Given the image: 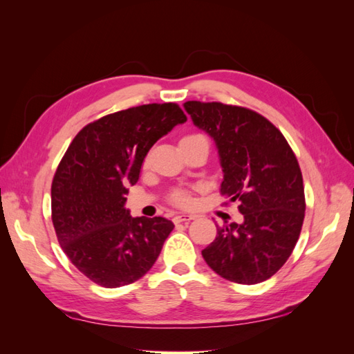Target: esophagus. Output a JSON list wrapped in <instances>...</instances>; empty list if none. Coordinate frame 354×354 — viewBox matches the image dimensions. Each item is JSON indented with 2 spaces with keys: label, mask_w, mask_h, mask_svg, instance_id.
<instances>
[{
  "label": "esophagus",
  "mask_w": 354,
  "mask_h": 354,
  "mask_svg": "<svg viewBox=\"0 0 354 354\" xmlns=\"http://www.w3.org/2000/svg\"><path fill=\"white\" fill-rule=\"evenodd\" d=\"M195 217L196 216H194V214H177L174 217V223H186V221L194 220Z\"/></svg>",
  "instance_id": "1"
}]
</instances>
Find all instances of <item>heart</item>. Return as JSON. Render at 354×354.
<instances>
[{"instance_id":"b5f03b06","label":"heart","mask_w":354,"mask_h":354,"mask_svg":"<svg viewBox=\"0 0 354 354\" xmlns=\"http://www.w3.org/2000/svg\"><path fill=\"white\" fill-rule=\"evenodd\" d=\"M196 137H202L201 134H189L185 136L181 140H185V138H196ZM171 201H173L176 205L178 207H190L192 203H194V198H192V194L186 189H177L173 192V195H171Z\"/></svg>"}]
</instances>
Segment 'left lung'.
<instances>
[{
    "label": "left lung",
    "mask_w": 354,
    "mask_h": 354,
    "mask_svg": "<svg viewBox=\"0 0 354 354\" xmlns=\"http://www.w3.org/2000/svg\"><path fill=\"white\" fill-rule=\"evenodd\" d=\"M185 109L216 142L220 192L243 216L241 224L217 227L203 260L230 282H264L286 263L303 227L306 198L295 153L267 118L248 108L190 100Z\"/></svg>",
    "instance_id": "1"
}]
</instances>
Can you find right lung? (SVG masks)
<instances>
[{"mask_svg":"<svg viewBox=\"0 0 354 354\" xmlns=\"http://www.w3.org/2000/svg\"><path fill=\"white\" fill-rule=\"evenodd\" d=\"M187 121L177 103H151L85 125L51 183V220L63 252L90 281L130 285L152 269L173 221L125 209L128 186L160 137Z\"/></svg>","mask_w":354,"mask_h":354,"instance_id":"right-lung-1","label":"right lung"}]
</instances>
